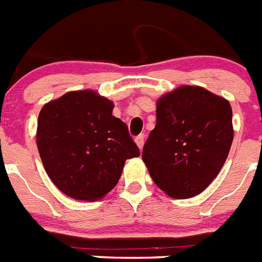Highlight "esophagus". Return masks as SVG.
I'll list each match as a JSON object with an SVG mask.
<instances>
[{"label": "esophagus", "mask_w": 262, "mask_h": 262, "mask_svg": "<svg viewBox=\"0 0 262 262\" xmlns=\"http://www.w3.org/2000/svg\"><path fill=\"white\" fill-rule=\"evenodd\" d=\"M135 143H136V145H138L139 149L142 151L143 145H144V136H143V135L136 136V138H135Z\"/></svg>", "instance_id": "esophagus-1"}]
</instances>
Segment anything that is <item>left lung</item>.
<instances>
[{
    "instance_id": "1",
    "label": "left lung",
    "mask_w": 262,
    "mask_h": 262,
    "mask_svg": "<svg viewBox=\"0 0 262 262\" xmlns=\"http://www.w3.org/2000/svg\"><path fill=\"white\" fill-rule=\"evenodd\" d=\"M233 140L232 108L205 88L181 85L156 102V126L142 159L165 194L186 200L212 182Z\"/></svg>"
}]
</instances>
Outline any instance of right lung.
Listing matches in <instances>:
<instances>
[{"label":"right lung","mask_w":262,"mask_h":262,"mask_svg":"<svg viewBox=\"0 0 262 262\" xmlns=\"http://www.w3.org/2000/svg\"><path fill=\"white\" fill-rule=\"evenodd\" d=\"M114 102L94 90L68 92L41 107L36 145L51 181L73 200L93 202L119 181L139 148L113 115Z\"/></svg>","instance_id":"right-lung-1"}]
</instances>
